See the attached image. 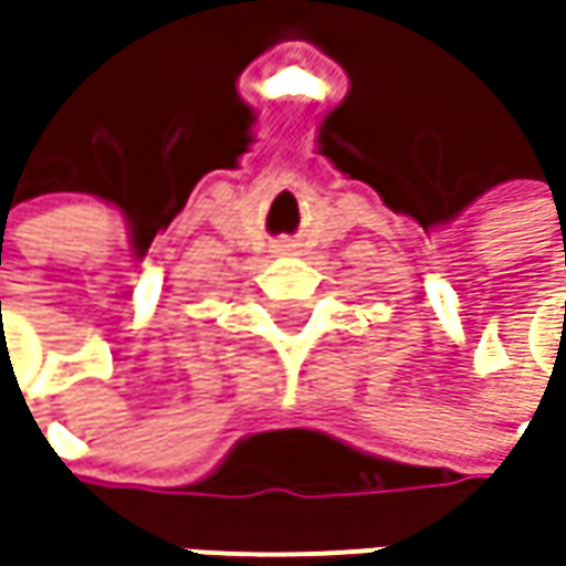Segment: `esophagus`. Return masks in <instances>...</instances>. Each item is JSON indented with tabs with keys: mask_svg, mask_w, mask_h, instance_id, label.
<instances>
[{
	"mask_svg": "<svg viewBox=\"0 0 566 566\" xmlns=\"http://www.w3.org/2000/svg\"><path fill=\"white\" fill-rule=\"evenodd\" d=\"M286 249H290V245H286V242H283V245H280V249H276V251H280V254H283V251H286Z\"/></svg>",
	"mask_w": 566,
	"mask_h": 566,
	"instance_id": "obj_1",
	"label": "esophagus"
}]
</instances>
